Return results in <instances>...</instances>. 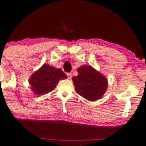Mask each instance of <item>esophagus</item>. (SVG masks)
Segmentation results:
<instances>
[{
  "mask_svg": "<svg viewBox=\"0 0 146 146\" xmlns=\"http://www.w3.org/2000/svg\"><path fill=\"white\" fill-rule=\"evenodd\" d=\"M67 77L69 79H70L71 78H72V74L71 73H67Z\"/></svg>",
  "mask_w": 146,
  "mask_h": 146,
  "instance_id": "34e87169",
  "label": "esophagus"
}]
</instances>
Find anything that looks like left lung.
<instances>
[{
    "mask_svg": "<svg viewBox=\"0 0 146 146\" xmlns=\"http://www.w3.org/2000/svg\"><path fill=\"white\" fill-rule=\"evenodd\" d=\"M77 72L78 75L72 77L77 93L91 102L100 99L108 88L106 77L91 65L81 66Z\"/></svg>",
    "mask_w": 146,
    "mask_h": 146,
    "instance_id": "left-lung-1",
    "label": "left lung"
}]
</instances>
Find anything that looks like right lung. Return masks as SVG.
<instances>
[{
	"instance_id": "obj_1",
	"label": "right lung",
	"mask_w": 146,
	"mask_h": 146,
	"mask_svg": "<svg viewBox=\"0 0 146 146\" xmlns=\"http://www.w3.org/2000/svg\"><path fill=\"white\" fill-rule=\"evenodd\" d=\"M67 78V76L60 69L45 64L32 74L29 83L34 94L40 96L52 91L60 80Z\"/></svg>"
}]
</instances>
